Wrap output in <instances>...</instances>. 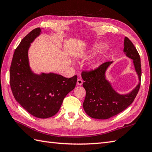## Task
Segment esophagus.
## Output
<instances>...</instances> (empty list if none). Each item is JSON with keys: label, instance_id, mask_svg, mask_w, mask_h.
Here are the masks:
<instances>
[{"label": "esophagus", "instance_id": "34e87169", "mask_svg": "<svg viewBox=\"0 0 152 152\" xmlns=\"http://www.w3.org/2000/svg\"><path fill=\"white\" fill-rule=\"evenodd\" d=\"M83 83V80L82 79H78L77 80V85L78 86H81Z\"/></svg>", "mask_w": 152, "mask_h": 152}]
</instances>
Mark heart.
I'll return each mask as SVG.
<instances>
[{"mask_svg":"<svg viewBox=\"0 0 152 152\" xmlns=\"http://www.w3.org/2000/svg\"><path fill=\"white\" fill-rule=\"evenodd\" d=\"M104 46L105 45L102 43H97L95 45H93V46L89 50L88 54L89 56H93V55L99 52V51L100 50H101ZM105 57H106V53H103L97 58V59L93 61L91 64V66L92 69H96V68L99 67L100 64H101L102 61L104 59Z\"/></svg>","mask_w":152,"mask_h":152,"instance_id":"obj_1","label":"heart"}]
</instances>
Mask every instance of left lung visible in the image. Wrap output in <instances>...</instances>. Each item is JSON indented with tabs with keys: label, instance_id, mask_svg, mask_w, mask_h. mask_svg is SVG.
Masks as SVG:
<instances>
[{
	"label": "left lung",
	"instance_id": "left-lung-1",
	"mask_svg": "<svg viewBox=\"0 0 152 152\" xmlns=\"http://www.w3.org/2000/svg\"><path fill=\"white\" fill-rule=\"evenodd\" d=\"M124 52L133 59L135 70L138 76V85L127 94H119L112 88L106 78V72L113 63H102L94 70L83 71L82 77L84 82L83 87L86 91L83 107L90 117L98 119H106L113 117L129 106L138 92L141 80L140 57L132 42L127 37L124 39Z\"/></svg>",
	"mask_w": 152,
	"mask_h": 152
}]
</instances>
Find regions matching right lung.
Returning a JSON list of instances; mask_svg holds the SVG:
<instances>
[{
	"label": "right lung",
	"mask_w": 152,
	"mask_h": 152,
	"mask_svg": "<svg viewBox=\"0 0 152 152\" xmlns=\"http://www.w3.org/2000/svg\"><path fill=\"white\" fill-rule=\"evenodd\" d=\"M41 33L36 28L25 36L16 48L10 69V83L15 99L38 118H48L59 110L64 98L75 88L77 76L68 78L55 73L37 74L31 70L28 51Z\"/></svg>",
	"instance_id": "obj_1"
}]
</instances>
